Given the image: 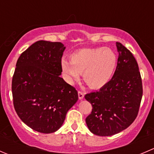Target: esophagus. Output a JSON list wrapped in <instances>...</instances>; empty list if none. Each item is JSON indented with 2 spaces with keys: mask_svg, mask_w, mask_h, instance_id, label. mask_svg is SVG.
Listing matches in <instances>:
<instances>
[{
  "mask_svg": "<svg viewBox=\"0 0 154 154\" xmlns=\"http://www.w3.org/2000/svg\"><path fill=\"white\" fill-rule=\"evenodd\" d=\"M83 97H84V93H83L82 91H78V98H79V99H80V100L83 99Z\"/></svg>",
  "mask_w": 154,
  "mask_h": 154,
  "instance_id": "1",
  "label": "esophagus"
}]
</instances>
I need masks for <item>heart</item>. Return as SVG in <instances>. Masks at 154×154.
<instances>
[{"instance_id": "1", "label": "heart", "mask_w": 154, "mask_h": 154, "mask_svg": "<svg viewBox=\"0 0 154 154\" xmlns=\"http://www.w3.org/2000/svg\"><path fill=\"white\" fill-rule=\"evenodd\" d=\"M117 64V55L107 47H95L78 50L71 53L70 62L62 60L61 69L71 83L80 78L92 88L107 84L113 77Z\"/></svg>"}]
</instances>
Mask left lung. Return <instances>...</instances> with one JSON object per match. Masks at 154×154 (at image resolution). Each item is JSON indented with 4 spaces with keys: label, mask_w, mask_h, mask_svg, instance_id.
Wrapping results in <instances>:
<instances>
[{
    "label": "left lung",
    "mask_w": 154,
    "mask_h": 154,
    "mask_svg": "<svg viewBox=\"0 0 154 154\" xmlns=\"http://www.w3.org/2000/svg\"><path fill=\"white\" fill-rule=\"evenodd\" d=\"M116 45L119 56L112 79L98 91L85 95L92 106L86 125L99 136H110L129 127L137 117L142 98V81L135 57L122 44Z\"/></svg>",
    "instance_id": "1"
}]
</instances>
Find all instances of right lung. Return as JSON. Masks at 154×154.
<instances>
[{
    "label": "right lung",
    "instance_id": "1",
    "mask_svg": "<svg viewBox=\"0 0 154 154\" xmlns=\"http://www.w3.org/2000/svg\"><path fill=\"white\" fill-rule=\"evenodd\" d=\"M65 47L39 41L21 54L12 80L15 110L23 123L41 133H52L63 124L78 100L74 87L60 77Z\"/></svg>",
    "mask_w": 154,
    "mask_h": 154
}]
</instances>
